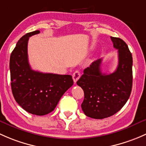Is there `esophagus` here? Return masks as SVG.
<instances>
[{"mask_svg":"<svg viewBox=\"0 0 146 146\" xmlns=\"http://www.w3.org/2000/svg\"><path fill=\"white\" fill-rule=\"evenodd\" d=\"M80 76H81V73L80 72L78 71V70H76V71H75L73 73L72 77H73V80H74V84L76 83V82H77L78 79L80 78Z\"/></svg>","mask_w":146,"mask_h":146,"instance_id":"34e87169","label":"esophagus"}]
</instances>
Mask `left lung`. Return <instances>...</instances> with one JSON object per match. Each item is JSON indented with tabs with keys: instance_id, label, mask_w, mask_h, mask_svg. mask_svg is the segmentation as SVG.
Here are the masks:
<instances>
[{
	"instance_id": "1",
	"label": "left lung",
	"mask_w": 146,
	"mask_h": 146,
	"mask_svg": "<svg viewBox=\"0 0 146 146\" xmlns=\"http://www.w3.org/2000/svg\"><path fill=\"white\" fill-rule=\"evenodd\" d=\"M118 50V66L113 73H102V59L92 62L84 70L76 82L84 92L82 110L87 117L104 119L112 116L122 108L128 100L132 88V55L122 39L110 37Z\"/></svg>"
}]
</instances>
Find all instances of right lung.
Wrapping results in <instances>:
<instances>
[{
	"mask_svg": "<svg viewBox=\"0 0 146 146\" xmlns=\"http://www.w3.org/2000/svg\"><path fill=\"white\" fill-rule=\"evenodd\" d=\"M40 31L24 35L17 43L10 59L13 96L25 110L36 115L50 113L63 94L73 85L71 75L42 73L31 70L28 60L29 38Z\"/></svg>",
	"mask_w": 146,
	"mask_h": 146,
	"instance_id": "obj_1",
	"label": "right lung"
}]
</instances>
